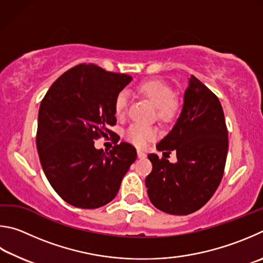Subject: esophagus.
Listing matches in <instances>:
<instances>
[{"instance_id": "obj_1", "label": "esophagus", "mask_w": 263, "mask_h": 263, "mask_svg": "<svg viewBox=\"0 0 263 263\" xmlns=\"http://www.w3.org/2000/svg\"><path fill=\"white\" fill-rule=\"evenodd\" d=\"M137 156H139V158H145L146 157L145 153H144V151H142V150H137Z\"/></svg>"}]
</instances>
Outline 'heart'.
I'll use <instances>...</instances> for the list:
<instances>
[{"mask_svg": "<svg viewBox=\"0 0 263 263\" xmlns=\"http://www.w3.org/2000/svg\"><path fill=\"white\" fill-rule=\"evenodd\" d=\"M137 92L148 99L156 107L157 118L163 122H171L177 117L178 103L174 99L171 86L162 81H146L137 86ZM129 105V95L126 91L119 92L114 101L115 113L119 117L126 114ZM158 135L157 128L141 123H133L126 130V139L136 146H144Z\"/></svg>", "mask_w": 263, "mask_h": 263, "instance_id": "1", "label": "heart"}]
</instances>
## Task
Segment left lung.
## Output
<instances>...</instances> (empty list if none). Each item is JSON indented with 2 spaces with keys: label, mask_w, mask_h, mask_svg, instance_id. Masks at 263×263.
Returning <instances> with one entry per match:
<instances>
[{
  "label": "left lung",
  "mask_w": 263,
  "mask_h": 263,
  "mask_svg": "<svg viewBox=\"0 0 263 263\" xmlns=\"http://www.w3.org/2000/svg\"><path fill=\"white\" fill-rule=\"evenodd\" d=\"M228 146L219 99L192 75L180 117L157 144L159 151H166L163 156L176 151L178 162L148 156L153 171L145 178V186L151 203L171 215H190L201 209L222 181Z\"/></svg>",
  "instance_id": "obj_1"
}]
</instances>
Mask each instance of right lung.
Instances as JSON below:
<instances>
[{
    "mask_svg": "<svg viewBox=\"0 0 263 263\" xmlns=\"http://www.w3.org/2000/svg\"><path fill=\"white\" fill-rule=\"evenodd\" d=\"M133 80L92 63L69 69L41 100L36 149L53 190L67 203L82 209L107 204L118 194L122 178L136 159L127 142L112 150L95 148L117 123L114 101Z\"/></svg>",
    "mask_w": 263,
    "mask_h": 263,
    "instance_id": "add662e5",
    "label": "right lung"
}]
</instances>
